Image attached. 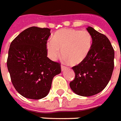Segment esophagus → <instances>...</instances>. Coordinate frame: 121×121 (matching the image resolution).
<instances>
[{"label":"esophagus","mask_w":121,"mask_h":121,"mask_svg":"<svg viewBox=\"0 0 121 121\" xmlns=\"http://www.w3.org/2000/svg\"><path fill=\"white\" fill-rule=\"evenodd\" d=\"M66 68H67V67H66L65 66L63 65H61V71H64V70H65V69H66Z\"/></svg>","instance_id":"obj_1"}]
</instances>
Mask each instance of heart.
I'll return each instance as SVG.
<instances>
[{
	"label": "heart",
	"instance_id": "b5f03b06",
	"mask_svg": "<svg viewBox=\"0 0 121 121\" xmlns=\"http://www.w3.org/2000/svg\"><path fill=\"white\" fill-rule=\"evenodd\" d=\"M93 43V37L87 30L65 28L57 31L52 40L47 43L48 57L56 60L61 54L66 62L77 65L89 55Z\"/></svg>",
	"mask_w": 121,
	"mask_h": 121
}]
</instances>
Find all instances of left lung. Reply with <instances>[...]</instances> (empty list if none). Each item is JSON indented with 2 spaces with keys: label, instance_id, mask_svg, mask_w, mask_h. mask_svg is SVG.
Wrapping results in <instances>:
<instances>
[{
  "label": "left lung",
  "instance_id": "1",
  "mask_svg": "<svg viewBox=\"0 0 121 121\" xmlns=\"http://www.w3.org/2000/svg\"><path fill=\"white\" fill-rule=\"evenodd\" d=\"M93 37L91 51L86 60L73 67L75 73L70 87L74 93L90 96L101 92L111 79L114 68V50L108 38L88 26Z\"/></svg>",
  "mask_w": 121,
  "mask_h": 121
}]
</instances>
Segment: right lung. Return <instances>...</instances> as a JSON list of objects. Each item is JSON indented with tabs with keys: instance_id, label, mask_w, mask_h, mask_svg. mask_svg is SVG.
Masks as SVG:
<instances>
[{
	"instance_id": "right-lung-1",
	"label": "right lung",
	"mask_w": 121,
	"mask_h": 121,
	"mask_svg": "<svg viewBox=\"0 0 121 121\" xmlns=\"http://www.w3.org/2000/svg\"><path fill=\"white\" fill-rule=\"evenodd\" d=\"M50 29L32 26L22 31L9 46L7 67L15 89L25 98L38 100L47 95L60 64L47 57Z\"/></svg>"
}]
</instances>
